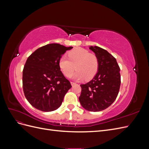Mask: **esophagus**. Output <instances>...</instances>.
<instances>
[{
	"label": "esophagus",
	"instance_id": "1",
	"mask_svg": "<svg viewBox=\"0 0 149 149\" xmlns=\"http://www.w3.org/2000/svg\"><path fill=\"white\" fill-rule=\"evenodd\" d=\"M71 84L72 86H74V85H75V84H76V83H74V82H71Z\"/></svg>",
	"mask_w": 149,
	"mask_h": 149
}]
</instances>
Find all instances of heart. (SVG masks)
Here are the masks:
<instances>
[{"instance_id":"1","label":"heart","mask_w":149,"mask_h":149,"mask_svg":"<svg viewBox=\"0 0 149 149\" xmlns=\"http://www.w3.org/2000/svg\"><path fill=\"white\" fill-rule=\"evenodd\" d=\"M68 56L70 58L66 55L62 56L58 63L61 71L66 77H70L75 68L77 71L73 75V78L76 80H90L97 73V58L86 49L76 48L68 53Z\"/></svg>"}]
</instances>
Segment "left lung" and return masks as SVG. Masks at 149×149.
<instances>
[{
    "instance_id": "obj_1",
    "label": "left lung",
    "mask_w": 149,
    "mask_h": 149,
    "mask_svg": "<svg viewBox=\"0 0 149 149\" xmlns=\"http://www.w3.org/2000/svg\"><path fill=\"white\" fill-rule=\"evenodd\" d=\"M89 48L95 54L99 62L98 70L89 82L81 84L79 101L86 110L98 112L110 106L118 95L120 68L116 58L106 49L97 46Z\"/></svg>"
}]
</instances>
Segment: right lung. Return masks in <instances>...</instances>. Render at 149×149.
Here are the masks:
<instances>
[{"label": "right lung", "instance_id": "obj_1", "mask_svg": "<svg viewBox=\"0 0 149 149\" xmlns=\"http://www.w3.org/2000/svg\"><path fill=\"white\" fill-rule=\"evenodd\" d=\"M72 47L50 43L38 48L27 58L23 70V89L30 104L44 112L57 109L62 104L70 81L63 74L59 60Z\"/></svg>", "mask_w": 149, "mask_h": 149}]
</instances>
